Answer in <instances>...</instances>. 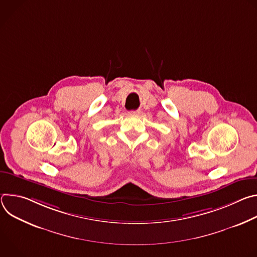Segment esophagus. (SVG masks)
<instances>
[{"label":"esophagus","instance_id":"obj_1","mask_svg":"<svg viewBox=\"0 0 257 257\" xmlns=\"http://www.w3.org/2000/svg\"><path fill=\"white\" fill-rule=\"evenodd\" d=\"M139 114H140L139 109H134V111L129 112V115H133V116H136V115H139Z\"/></svg>","mask_w":257,"mask_h":257}]
</instances>
